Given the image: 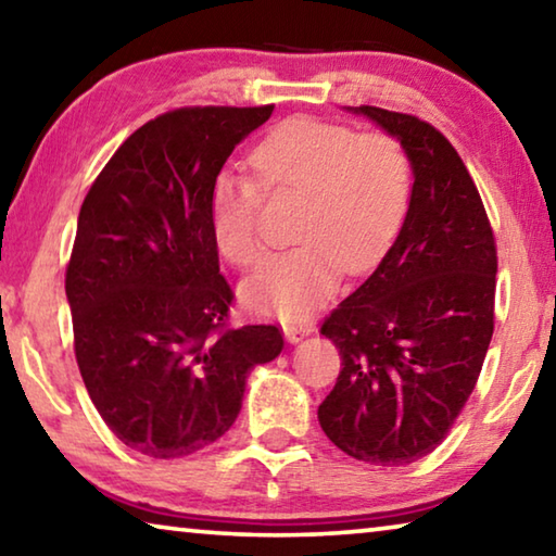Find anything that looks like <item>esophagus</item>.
<instances>
[{
  "instance_id": "34e87169",
  "label": "esophagus",
  "mask_w": 556,
  "mask_h": 556,
  "mask_svg": "<svg viewBox=\"0 0 556 556\" xmlns=\"http://www.w3.org/2000/svg\"><path fill=\"white\" fill-rule=\"evenodd\" d=\"M314 331V326L308 321H291V324H285V336L289 343H299L301 338L308 336Z\"/></svg>"
}]
</instances>
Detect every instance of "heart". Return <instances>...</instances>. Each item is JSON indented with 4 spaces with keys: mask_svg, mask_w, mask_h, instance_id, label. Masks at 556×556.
Wrapping results in <instances>:
<instances>
[{
    "mask_svg": "<svg viewBox=\"0 0 556 556\" xmlns=\"http://www.w3.org/2000/svg\"><path fill=\"white\" fill-rule=\"evenodd\" d=\"M255 176L223 168L208 193L211 232L238 267L265 257L262 203L299 199L294 238L242 287L252 312L299 318L331 294L338 271L372 267L404 223L412 195V156L390 131H357L343 122L291 117L252 149Z\"/></svg>",
    "mask_w": 556,
    "mask_h": 556,
    "instance_id": "b5f03b06",
    "label": "heart"
}]
</instances>
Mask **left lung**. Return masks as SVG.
<instances>
[{
	"label": "left lung",
	"mask_w": 556,
	"mask_h": 556,
	"mask_svg": "<svg viewBox=\"0 0 556 556\" xmlns=\"http://www.w3.org/2000/svg\"><path fill=\"white\" fill-rule=\"evenodd\" d=\"M355 112L402 139L414 186L388 255L324 318L341 372L318 421L348 456L404 466L446 439L476 388L495 328L497 248L464 159L434 125Z\"/></svg>",
	"instance_id": "obj_1"
}]
</instances>
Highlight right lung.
<instances>
[{
  "label": "right lung",
  "mask_w": 556,
  "mask_h": 556,
  "mask_svg": "<svg viewBox=\"0 0 556 556\" xmlns=\"http://www.w3.org/2000/svg\"><path fill=\"white\" fill-rule=\"evenodd\" d=\"M275 105L176 108L125 139L80 205L65 267L73 351L122 444L178 458L213 444L248 372L281 353L277 324L230 326L208 193Z\"/></svg>",
  "instance_id": "1"
}]
</instances>
